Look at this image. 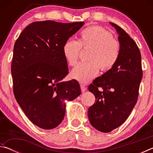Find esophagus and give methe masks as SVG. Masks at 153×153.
Segmentation results:
<instances>
[{
	"mask_svg": "<svg viewBox=\"0 0 153 153\" xmlns=\"http://www.w3.org/2000/svg\"><path fill=\"white\" fill-rule=\"evenodd\" d=\"M80 88H81V90H82V92H84L85 91H86L87 88H86V86H85V85L81 84V85H80Z\"/></svg>",
	"mask_w": 153,
	"mask_h": 153,
	"instance_id": "esophagus-1",
	"label": "esophagus"
}]
</instances>
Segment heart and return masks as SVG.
<instances>
[{"instance_id":"1","label":"heart","mask_w":153,"mask_h":153,"mask_svg":"<svg viewBox=\"0 0 153 153\" xmlns=\"http://www.w3.org/2000/svg\"><path fill=\"white\" fill-rule=\"evenodd\" d=\"M82 48H90L86 62H81L71 76L82 83H87L97 76L99 69L109 71L115 65L121 53L120 44L113 35L100 26H90L80 32L78 41L69 39L63 46L64 57L70 66H75Z\"/></svg>"}]
</instances>
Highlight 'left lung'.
I'll list each match as a JSON object with an SVG mask.
<instances>
[{"mask_svg":"<svg viewBox=\"0 0 153 153\" xmlns=\"http://www.w3.org/2000/svg\"><path fill=\"white\" fill-rule=\"evenodd\" d=\"M121 46L119 60L112 69L88 86L95 102L88 111L90 123L97 130L110 132L125 122L136 104L142 78L141 54L132 38L113 23Z\"/></svg>","mask_w":153,"mask_h":153,"instance_id":"left-lung-1","label":"left lung"}]
</instances>
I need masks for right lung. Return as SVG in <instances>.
Wrapping results in <instances>:
<instances>
[{
	"instance_id": "1",
	"label": "right lung",
	"mask_w": 153,
	"mask_h": 153,
	"mask_svg": "<svg viewBox=\"0 0 153 153\" xmlns=\"http://www.w3.org/2000/svg\"><path fill=\"white\" fill-rule=\"evenodd\" d=\"M84 24L35 22L15 43L11 64L15 98L27 117L40 128L58 126L65 114V101L81 94L77 80L62 81L69 73L63 46Z\"/></svg>"
}]
</instances>
